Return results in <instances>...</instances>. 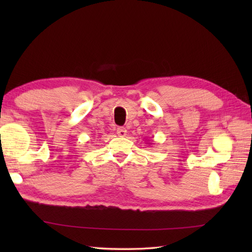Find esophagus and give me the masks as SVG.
<instances>
[{
	"mask_svg": "<svg viewBox=\"0 0 252 252\" xmlns=\"http://www.w3.org/2000/svg\"><path fill=\"white\" fill-rule=\"evenodd\" d=\"M117 134L119 135L120 137H125L126 135V130L125 129V127H118Z\"/></svg>",
	"mask_w": 252,
	"mask_h": 252,
	"instance_id": "34e87169",
	"label": "esophagus"
}]
</instances>
